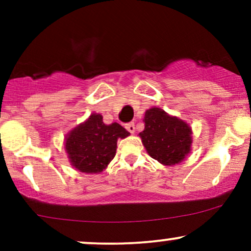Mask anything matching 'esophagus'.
Segmentation results:
<instances>
[{
    "label": "esophagus",
    "mask_w": 251,
    "mask_h": 251,
    "mask_svg": "<svg viewBox=\"0 0 251 251\" xmlns=\"http://www.w3.org/2000/svg\"><path fill=\"white\" fill-rule=\"evenodd\" d=\"M125 127H126V129H127V131L129 132V133H134V132H135V126H134L133 123L126 124Z\"/></svg>",
    "instance_id": "34e87169"
}]
</instances>
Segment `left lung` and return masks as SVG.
Returning <instances> with one entry per match:
<instances>
[{"mask_svg": "<svg viewBox=\"0 0 251 251\" xmlns=\"http://www.w3.org/2000/svg\"><path fill=\"white\" fill-rule=\"evenodd\" d=\"M145 128L139 135L148 153L164 165L180 163L190 152L191 128L163 109L152 107L146 111Z\"/></svg>", "mask_w": 251, "mask_h": 251, "instance_id": "8db88e82", "label": "left lung"}]
</instances>
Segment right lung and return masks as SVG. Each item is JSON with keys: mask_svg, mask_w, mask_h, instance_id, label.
<instances>
[{"mask_svg": "<svg viewBox=\"0 0 251 251\" xmlns=\"http://www.w3.org/2000/svg\"><path fill=\"white\" fill-rule=\"evenodd\" d=\"M128 134L118 123L105 125L102 117L93 113L66 137V151L76 170L99 174L116 155L117 140Z\"/></svg>", "mask_w": 251, "mask_h": 251, "instance_id": "1", "label": "right lung"}]
</instances>
